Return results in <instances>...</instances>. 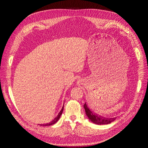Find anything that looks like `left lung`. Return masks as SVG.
Returning <instances> with one entry per match:
<instances>
[{"label":"left lung","mask_w":148,"mask_h":148,"mask_svg":"<svg viewBox=\"0 0 148 148\" xmlns=\"http://www.w3.org/2000/svg\"><path fill=\"white\" fill-rule=\"evenodd\" d=\"M84 108L85 109V112L87 117L88 118V119L93 123H95L96 125H101L109 124L112 121H114L116 118V117L108 118L102 117V116H100L99 115H97L95 113H94L93 112V111H91V109L88 107L86 103L84 104Z\"/></svg>","instance_id":"left-lung-1"}]
</instances>
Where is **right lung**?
<instances>
[{"label":"right lung","mask_w":148,"mask_h":148,"mask_svg":"<svg viewBox=\"0 0 148 148\" xmlns=\"http://www.w3.org/2000/svg\"><path fill=\"white\" fill-rule=\"evenodd\" d=\"M63 110H64V106H63L62 109H61V111H60V112L58 113V114L57 115V116H56V118H54L53 121H51V122H49V123H46V124H42V125H41V126H50V125H54L55 123H56V122L58 121V119L60 118V116L62 114V112H63Z\"/></svg>","instance_id":"1"}]
</instances>
